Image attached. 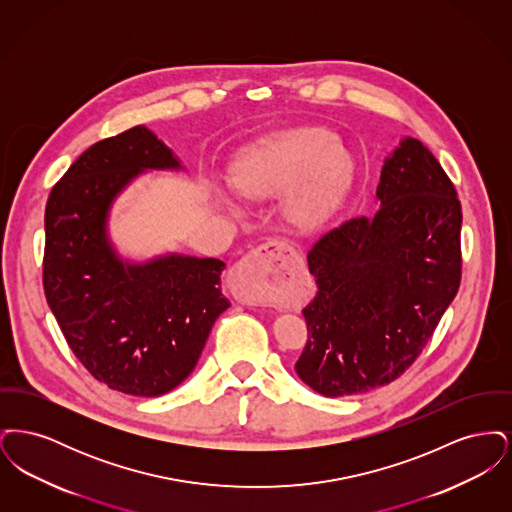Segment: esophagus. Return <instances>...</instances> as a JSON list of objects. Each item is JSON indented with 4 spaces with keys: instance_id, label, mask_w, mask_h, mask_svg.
I'll return each instance as SVG.
<instances>
[{
    "instance_id": "34e87169",
    "label": "esophagus",
    "mask_w": 512,
    "mask_h": 512,
    "mask_svg": "<svg viewBox=\"0 0 512 512\" xmlns=\"http://www.w3.org/2000/svg\"><path fill=\"white\" fill-rule=\"evenodd\" d=\"M299 263L297 253L280 240H268L249 251L228 272V286L234 297L244 305H267L268 282L278 272Z\"/></svg>"
}]
</instances>
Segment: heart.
I'll return each instance as SVG.
<instances>
[{"label": "heart", "instance_id": "b5f03b06", "mask_svg": "<svg viewBox=\"0 0 512 512\" xmlns=\"http://www.w3.org/2000/svg\"><path fill=\"white\" fill-rule=\"evenodd\" d=\"M353 174L349 155L332 132L297 128L251 147L232 174L245 199H268L290 190L284 213L297 228H313L326 219Z\"/></svg>", "mask_w": 512, "mask_h": 512}]
</instances>
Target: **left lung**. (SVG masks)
<instances>
[{
    "label": "left lung",
    "instance_id": "8db88e82",
    "mask_svg": "<svg viewBox=\"0 0 512 512\" xmlns=\"http://www.w3.org/2000/svg\"><path fill=\"white\" fill-rule=\"evenodd\" d=\"M376 211L345 220L307 255L297 376L326 397L388 386L432 338L461 284V201L438 159L403 138L384 159Z\"/></svg>",
    "mask_w": 512,
    "mask_h": 512
}]
</instances>
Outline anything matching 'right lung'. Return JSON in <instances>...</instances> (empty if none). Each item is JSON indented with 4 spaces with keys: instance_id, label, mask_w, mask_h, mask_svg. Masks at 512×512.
<instances>
[{
    "instance_id": "1",
    "label": "right lung",
    "mask_w": 512,
    "mask_h": 512,
    "mask_svg": "<svg viewBox=\"0 0 512 512\" xmlns=\"http://www.w3.org/2000/svg\"><path fill=\"white\" fill-rule=\"evenodd\" d=\"M178 169L169 147L134 126L88 147L46 205L49 309L84 368L136 397H157L184 382L230 307L220 292V259L169 253L130 263L107 236L111 205L134 178Z\"/></svg>"
}]
</instances>
